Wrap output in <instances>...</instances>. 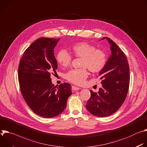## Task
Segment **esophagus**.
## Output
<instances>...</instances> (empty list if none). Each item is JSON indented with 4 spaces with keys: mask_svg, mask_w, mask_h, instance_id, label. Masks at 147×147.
Masks as SVG:
<instances>
[{
    "mask_svg": "<svg viewBox=\"0 0 147 147\" xmlns=\"http://www.w3.org/2000/svg\"><path fill=\"white\" fill-rule=\"evenodd\" d=\"M72 89L73 90H79L80 88L78 87H76L75 86H72Z\"/></svg>",
    "mask_w": 147,
    "mask_h": 147,
    "instance_id": "obj_1",
    "label": "esophagus"
}]
</instances>
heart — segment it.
Returning <instances> with one entry per match:
<instances>
[{
    "label": "heart",
    "mask_w": 147,
    "mask_h": 147,
    "mask_svg": "<svg viewBox=\"0 0 147 147\" xmlns=\"http://www.w3.org/2000/svg\"><path fill=\"white\" fill-rule=\"evenodd\" d=\"M71 54L76 58H82L79 69L70 70L66 75L69 82L75 85L83 84L88 77L87 68L92 73H98L105 67L107 55L104 51L88 42H80L73 45L71 48ZM72 57L65 50L58 51L56 56L57 62L63 67H68L71 64Z\"/></svg>",
    "instance_id": "heart-1"
}]
</instances>
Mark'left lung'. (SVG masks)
<instances>
[{"label": "left lung", "instance_id": "obj_1", "mask_svg": "<svg viewBox=\"0 0 147 147\" xmlns=\"http://www.w3.org/2000/svg\"><path fill=\"white\" fill-rule=\"evenodd\" d=\"M111 55L99 72L102 88L98 92L90 91L86 107L93 115L105 117L116 113L123 104L129 85V68L127 57L109 37ZM102 39V40H103Z\"/></svg>", "mask_w": 147, "mask_h": 147}]
</instances>
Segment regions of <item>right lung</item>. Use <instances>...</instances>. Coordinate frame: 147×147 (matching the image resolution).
<instances>
[{"instance_id":"add662e5","label":"right lung","mask_w":147,"mask_h":147,"mask_svg":"<svg viewBox=\"0 0 147 147\" xmlns=\"http://www.w3.org/2000/svg\"><path fill=\"white\" fill-rule=\"evenodd\" d=\"M60 38H41L24 52L18 68L22 94L28 106L36 115L52 118L61 114L72 94L68 83L58 88L51 82V75L57 74V62L54 48Z\"/></svg>"}]
</instances>
